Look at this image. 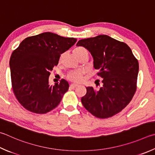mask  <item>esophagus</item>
Here are the masks:
<instances>
[{"label":"esophagus","instance_id":"obj_1","mask_svg":"<svg viewBox=\"0 0 155 155\" xmlns=\"http://www.w3.org/2000/svg\"><path fill=\"white\" fill-rule=\"evenodd\" d=\"M78 87L77 84H74V83L71 84V85H70V88H72V89H74L75 87Z\"/></svg>","mask_w":155,"mask_h":155}]
</instances>
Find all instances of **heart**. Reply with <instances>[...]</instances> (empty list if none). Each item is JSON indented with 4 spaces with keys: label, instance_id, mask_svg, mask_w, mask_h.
<instances>
[{
    "label": "heart",
    "instance_id": "heart-1",
    "mask_svg": "<svg viewBox=\"0 0 155 155\" xmlns=\"http://www.w3.org/2000/svg\"><path fill=\"white\" fill-rule=\"evenodd\" d=\"M84 51H86L84 48L82 47H78V48L75 49L74 50V53H78ZM84 74V72L82 70H72L70 71L68 74H67V78L68 80L73 81V82L79 83L83 80V77Z\"/></svg>",
    "mask_w": 155,
    "mask_h": 155
}]
</instances>
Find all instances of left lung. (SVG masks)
<instances>
[{"instance_id":"obj_1","label":"left lung","mask_w":155,"mask_h":155,"mask_svg":"<svg viewBox=\"0 0 155 155\" xmlns=\"http://www.w3.org/2000/svg\"><path fill=\"white\" fill-rule=\"evenodd\" d=\"M77 46L85 47L94 58V66L102 78L100 89L86 87L81 98L85 109L100 119L114 116L130 102L137 89L138 61L127 45L107 35L81 39Z\"/></svg>"}]
</instances>
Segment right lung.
Wrapping results in <instances>:
<instances>
[{"label":"right lung","instance_id":"right-lung-1","mask_svg":"<svg viewBox=\"0 0 155 155\" xmlns=\"http://www.w3.org/2000/svg\"><path fill=\"white\" fill-rule=\"evenodd\" d=\"M77 38L51 32L29 36L11 54V84L17 100L34 113L45 114L58 106L69 84L61 80L49 84L50 71L57 66L61 54L74 45Z\"/></svg>","mask_w":155,"mask_h":155}]
</instances>
